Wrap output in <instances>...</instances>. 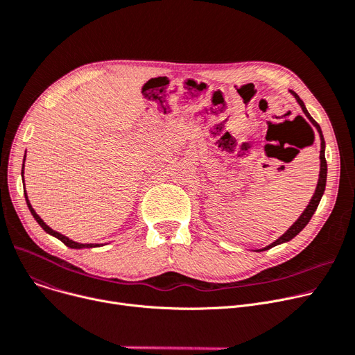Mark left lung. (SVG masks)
<instances>
[{"label": "left lung", "instance_id": "8db88e82", "mask_svg": "<svg viewBox=\"0 0 355 355\" xmlns=\"http://www.w3.org/2000/svg\"><path fill=\"white\" fill-rule=\"evenodd\" d=\"M291 93H293V96L297 98V101H298V104L301 106L304 114L309 119V121H311L312 124H314L315 129H317L318 133H320V139H321V152H320L321 168H320V179H318V184H317V189H315L314 196H312V199L309 200V203H308V206H306V209H305V211L302 212V215L297 219V222H295L293 226H291V227L288 229V231H286L282 236H279L275 242L268 245L266 248L258 249V252L266 251V249H270V248H274V246H277V245H279V243L288 242V241H291L293 238H295V236L302 231V229L306 226V223L311 220L312 215H314V212L317 211L318 203H320V200H321V198H322V195H324V191H325V183H327V160H325V140H324L321 128H320V124H318L314 119L311 117V114L308 113V110H306V107H305V104H304V101L300 98V96H298L295 92H293V90H291Z\"/></svg>", "mask_w": 355, "mask_h": 355}]
</instances>
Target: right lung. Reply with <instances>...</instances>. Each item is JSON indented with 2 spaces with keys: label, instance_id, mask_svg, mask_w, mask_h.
Masks as SVG:
<instances>
[{
  "label": "right lung",
  "instance_id": "add662e5",
  "mask_svg": "<svg viewBox=\"0 0 355 355\" xmlns=\"http://www.w3.org/2000/svg\"><path fill=\"white\" fill-rule=\"evenodd\" d=\"M24 160H26V156H24ZM21 173H24V164H23V172H21ZM24 196H26V202H27L28 209H30L31 215L34 216V219L38 222V225H40L41 227H43L47 234H50V235L55 236L57 239H60V241H61L62 243H64L66 246L73 248V249H81V248H96V246H100V243H78V242H74V241L69 239V238H67V236H64V235H61V234H58V232L53 231V229H51L50 226H47V225L44 223V220L41 219V218L35 214V211L33 209V206H31V203H30V200H28V196H27V192H24Z\"/></svg>",
  "mask_w": 355,
  "mask_h": 355
}]
</instances>
